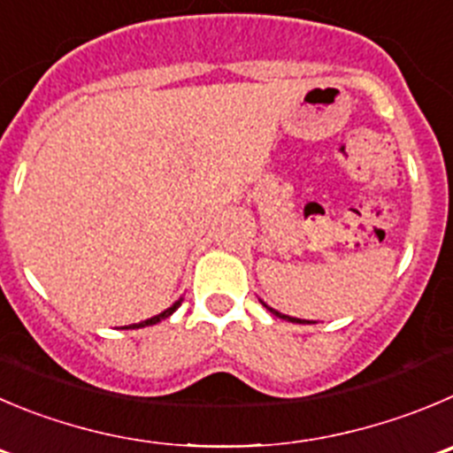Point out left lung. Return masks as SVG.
<instances>
[{"mask_svg": "<svg viewBox=\"0 0 453 453\" xmlns=\"http://www.w3.org/2000/svg\"><path fill=\"white\" fill-rule=\"evenodd\" d=\"M260 303H262V307H265V309H266V311H269V313H273V316H275V318H280V320H287V322H296V325H303V322H309V320H300V318H291V316H284V313H280V311H275V309H271V307H269V304H266V303H265V300H260Z\"/></svg>", "mask_w": 453, "mask_h": 453, "instance_id": "left-lung-1", "label": "left lung"}]
</instances>
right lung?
<instances>
[{
	"label": "right lung",
	"instance_id": "add662e5",
	"mask_svg": "<svg viewBox=\"0 0 453 453\" xmlns=\"http://www.w3.org/2000/svg\"><path fill=\"white\" fill-rule=\"evenodd\" d=\"M180 304H182V298L180 300H175L173 304H171L169 309H165V311L162 313H157V316H153V318H149V320H142V322H137V325H128V326H122V329H142V326H150V325H157L159 320H165V318H169V316H173V311L175 309L180 307Z\"/></svg>",
	"mask_w": 453,
	"mask_h": 453
}]
</instances>
